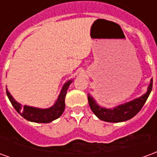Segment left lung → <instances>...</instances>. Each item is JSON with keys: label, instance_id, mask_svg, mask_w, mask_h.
Returning a JSON list of instances; mask_svg holds the SVG:
<instances>
[{"label": "left lung", "instance_id": "1", "mask_svg": "<svg viewBox=\"0 0 157 157\" xmlns=\"http://www.w3.org/2000/svg\"><path fill=\"white\" fill-rule=\"evenodd\" d=\"M152 79L147 87V91L143 95L128 101L120 105L116 106L113 108H104L98 104L96 100L88 93V102L90 108L92 109L93 113L95 114L99 119L102 121L109 122V123H119L130 119L135 117L138 113L142 107L146 102L150 93L152 90Z\"/></svg>", "mask_w": 157, "mask_h": 157}]
</instances>
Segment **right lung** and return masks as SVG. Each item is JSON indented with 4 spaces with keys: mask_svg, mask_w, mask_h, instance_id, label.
Masks as SVG:
<instances>
[{
    "mask_svg": "<svg viewBox=\"0 0 157 157\" xmlns=\"http://www.w3.org/2000/svg\"><path fill=\"white\" fill-rule=\"evenodd\" d=\"M73 82V80H69L62 86L61 91L58 96V98L55 101L54 105L49 107L48 109H39L35 107H31L28 105H22L19 103L13 98V97L9 92L8 89L6 88V95L8 97L10 102L18 113L20 115L30 122L34 123H50L55 119L59 118L64 112L65 108V98L66 92L69 86Z\"/></svg>",
    "mask_w": 157,
    "mask_h": 157,
    "instance_id": "right-lung-1",
    "label": "right lung"
}]
</instances>
